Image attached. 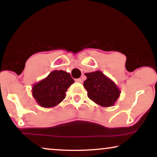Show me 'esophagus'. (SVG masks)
<instances>
[{
  "label": "esophagus",
  "instance_id": "esophagus-1",
  "mask_svg": "<svg viewBox=\"0 0 157 157\" xmlns=\"http://www.w3.org/2000/svg\"><path fill=\"white\" fill-rule=\"evenodd\" d=\"M75 81H76V82H78V83H82L83 82V80L81 78H77Z\"/></svg>",
  "mask_w": 157,
  "mask_h": 157
}]
</instances>
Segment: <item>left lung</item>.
Here are the masks:
<instances>
[{
	"label": "left lung",
	"instance_id": "8db88e82",
	"mask_svg": "<svg viewBox=\"0 0 157 157\" xmlns=\"http://www.w3.org/2000/svg\"><path fill=\"white\" fill-rule=\"evenodd\" d=\"M87 78L83 82L88 97L96 104L110 107L115 104L121 91L113 81L100 71L86 73Z\"/></svg>",
	"mask_w": 157,
	"mask_h": 157
}]
</instances>
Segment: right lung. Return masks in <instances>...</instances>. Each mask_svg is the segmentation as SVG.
<instances>
[{
    "label": "right lung",
    "mask_w": 157,
    "mask_h": 157,
    "mask_svg": "<svg viewBox=\"0 0 157 157\" xmlns=\"http://www.w3.org/2000/svg\"><path fill=\"white\" fill-rule=\"evenodd\" d=\"M74 80L69 73L54 70L48 76L33 84L32 95L40 106L54 107L66 98V92Z\"/></svg>",
    "instance_id": "right-lung-1"
}]
</instances>
